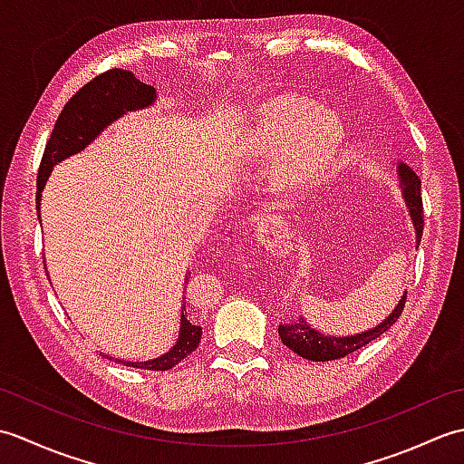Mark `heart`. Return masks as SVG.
I'll return each mask as SVG.
<instances>
[{"label": "heart", "instance_id": "obj_1", "mask_svg": "<svg viewBox=\"0 0 464 464\" xmlns=\"http://www.w3.org/2000/svg\"><path fill=\"white\" fill-rule=\"evenodd\" d=\"M343 143L339 115L301 97H273L243 135L241 153L251 161H273L277 191L304 197L329 181Z\"/></svg>", "mask_w": 464, "mask_h": 464}]
</instances>
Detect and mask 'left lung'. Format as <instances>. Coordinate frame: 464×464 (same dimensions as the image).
Here are the masks:
<instances>
[{"label": "left lung", "instance_id": "8db88e82", "mask_svg": "<svg viewBox=\"0 0 464 464\" xmlns=\"http://www.w3.org/2000/svg\"><path fill=\"white\" fill-rule=\"evenodd\" d=\"M397 171H399V185L402 191V199L407 203L412 227H415V237H417V247H419L420 237H422V227H425V221H422L425 217H422L420 179L419 175L405 163H399ZM405 301H407V291L397 303L395 311H392L387 319L379 323L377 327L357 333V334L337 337V334L321 333L317 329H313L303 317H299V319L279 324V337L285 347H289L293 353H297L303 359L321 362V361H334V359L347 357V354L362 349L364 344H369L371 341L381 337L382 333H387L401 317L402 309H405Z\"/></svg>", "mask_w": 464, "mask_h": 464}]
</instances>
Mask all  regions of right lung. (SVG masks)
Masks as SVG:
<instances>
[{
	"instance_id": "obj_1",
	"label": "right lung",
	"mask_w": 464,
	"mask_h": 464,
	"mask_svg": "<svg viewBox=\"0 0 464 464\" xmlns=\"http://www.w3.org/2000/svg\"><path fill=\"white\" fill-rule=\"evenodd\" d=\"M157 100L155 87L147 85L140 80H135L131 72L125 69H110L102 75L93 77L90 83H85L80 92H77L72 100L59 113L55 127L49 141L45 145V151L39 163L37 173V195H35V209L39 215V205H42V191L49 173H52L57 163H62L67 157L83 151L97 135H100L107 125H111L115 120H120L127 111L145 110V107L153 105ZM42 223V221H39ZM45 265V261H44ZM191 275V273H189ZM189 277L185 279V283ZM181 307V323H179V337L177 343L167 351L165 354L151 361H121L115 359V362L127 364V367L135 369H147V371H169L175 364H179L187 354H191L197 344L201 341V327L187 319V311ZM110 359L111 357H105Z\"/></svg>"
}]
</instances>
